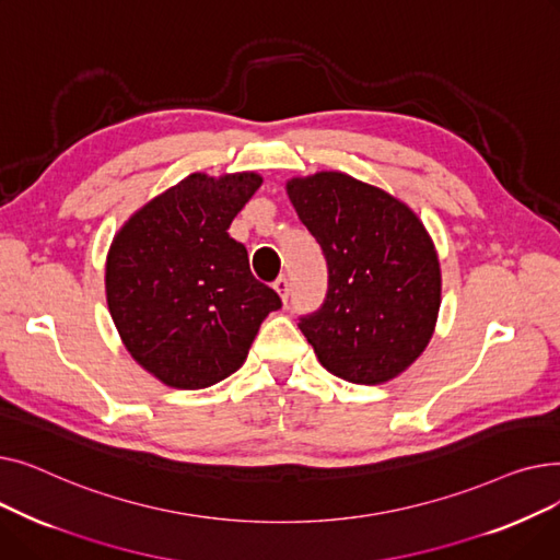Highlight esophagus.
I'll list each match as a JSON object with an SVG mask.
<instances>
[{"mask_svg": "<svg viewBox=\"0 0 560 560\" xmlns=\"http://www.w3.org/2000/svg\"><path fill=\"white\" fill-rule=\"evenodd\" d=\"M275 290L281 295L283 304H288V298H290V285H288V279L285 277H277L275 281Z\"/></svg>", "mask_w": 560, "mask_h": 560, "instance_id": "34e87169", "label": "esophagus"}]
</instances>
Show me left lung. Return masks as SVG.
Listing matches in <instances>:
<instances>
[{"instance_id":"8db88e82","label":"left lung","mask_w":560,"mask_h":560,"mask_svg":"<svg viewBox=\"0 0 560 560\" xmlns=\"http://www.w3.org/2000/svg\"><path fill=\"white\" fill-rule=\"evenodd\" d=\"M288 197L327 260V295L300 315L319 363L351 384L401 374L429 342L440 265L406 203L342 172L292 179Z\"/></svg>"}]
</instances>
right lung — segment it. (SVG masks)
<instances>
[{"label":"right lung","mask_w":560,"mask_h":560,"mask_svg":"<svg viewBox=\"0 0 560 560\" xmlns=\"http://www.w3.org/2000/svg\"><path fill=\"white\" fill-rule=\"evenodd\" d=\"M254 172L190 174L115 235L106 298L131 357L163 384L197 390L238 370L260 322L281 308L229 224L260 188Z\"/></svg>","instance_id":"obj_1"}]
</instances>
